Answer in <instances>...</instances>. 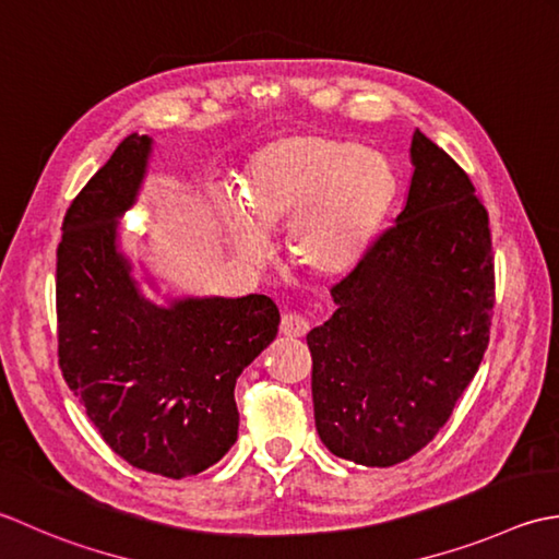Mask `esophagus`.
Listing matches in <instances>:
<instances>
[{
  "instance_id": "obj_1",
  "label": "esophagus",
  "mask_w": 559,
  "mask_h": 559,
  "mask_svg": "<svg viewBox=\"0 0 559 559\" xmlns=\"http://www.w3.org/2000/svg\"><path fill=\"white\" fill-rule=\"evenodd\" d=\"M309 321H306L304 316H299V313H287V316H282V323H280V330H282V335H287V337H304L306 333H309Z\"/></svg>"
}]
</instances>
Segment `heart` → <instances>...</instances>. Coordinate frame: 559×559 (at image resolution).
<instances>
[{"instance_id": "obj_1", "label": "heart", "mask_w": 559, "mask_h": 559, "mask_svg": "<svg viewBox=\"0 0 559 559\" xmlns=\"http://www.w3.org/2000/svg\"><path fill=\"white\" fill-rule=\"evenodd\" d=\"M389 158L355 142L289 134L248 164L242 212L231 192L214 195V212L241 263L263 267L267 234L287 226L289 258L316 277H340L367 253L395 200Z\"/></svg>"}]
</instances>
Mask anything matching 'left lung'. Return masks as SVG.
Instances as JSON below:
<instances>
[{"instance_id": "left-lung-1", "label": "left lung", "mask_w": 559, "mask_h": 559, "mask_svg": "<svg viewBox=\"0 0 559 559\" xmlns=\"http://www.w3.org/2000/svg\"><path fill=\"white\" fill-rule=\"evenodd\" d=\"M395 224L330 296L306 335L318 437L340 459L389 468L437 437L489 343L495 255L465 170L419 130Z\"/></svg>"}]
</instances>
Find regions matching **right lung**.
<instances>
[{
    "label": "right lung",
    "instance_id": "add662e5",
    "mask_svg": "<svg viewBox=\"0 0 559 559\" xmlns=\"http://www.w3.org/2000/svg\"><path fill=\"white\" fill-rule=\"evenodd\" d=\"M152 140L130 134L72 200L57 246V355L70 391L120 459L198 475L238 437L236 379L277 335L263 294L158 306L118 250V219L146 174Z\"/></svg>",
    "mask_w": 559,
    "mask_h": 559
}]
</instances>
